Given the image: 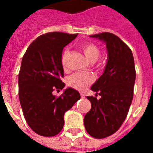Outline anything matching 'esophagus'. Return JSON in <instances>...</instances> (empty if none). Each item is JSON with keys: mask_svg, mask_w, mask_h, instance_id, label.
Wrapping results in <instances>:
<instances>
[{"mask_svg": "<svg viewBox=\"0 0 153 153\" xmlns=\"http://www.w3.org/2000/svg\"><path fill=\"white\" fill-rule=\"evenodd\" d=\"M80 95H81V97H82V98H84V97H85V95H84V93H81Z\"/></svg>", "mask_w": 153, "mask_h": 153, "instance_id": "1", "label": "esophagus"}]
</instances>
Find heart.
Instances as JSON below:
<instances>
[{
    "instance_id": "1",
    "label": "heart",
    "mask_w": 153,
    "mask_h": 153,
    "mask_svg": "<svg viewBox=\"0 0 153 153\" xmlns=\"http://www.w3.org/2000/svg\"><path fill=\"white\" fill-rule=\"evenodd\" d=\"M81 49L85 55V56L88 60L91 63H94L98 60L100 56V50L96 45L93 43H85L81 46ZM69 54V50L65 49L64 51L60 62L62 66H65L66 64L67 56ZM94 81V76L91 73H75L70 75L67 79V85L74 89L79 90V91H83L87 87L89 86L91 83Z\"/></svg>"
}]
</instances>
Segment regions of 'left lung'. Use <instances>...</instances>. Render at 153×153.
<instances>
[{
  "label": "left lung",
  "instance_id": "1",
  "mask_svg": "<svg viewBox=\"0 0 153 153\" xmlns=\"http://www.w3.org/2000/svg\"><path fill=\"white\" fill-rule=\"evenodd\" d=\"M106 44L107 62L104 72L91 90L101 96H89L91 110L84 116V126L92 137L103 138L118 130L128 115L134 97V60L130 48L111 33L91 35Z\"/></svg>",
  "mask_w": 153,
  "mask_h": 153
}]
</instances>
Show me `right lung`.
I'll return each mask as SVG.
<instances>
[{
  "label": "right lung",
  "mask_w": 153,
  "mask_h": 153,
  "mask_svg": "<svg viewBox=\"0 0 153 153\" xmlns=\"http://www.w3.org/2000/svg\"><path fill=\"white\" fill-rule=\"evenodd\" d=\"M78 34L51 32L41 35L32 42L23 56L19 74V97L28 126L38 134L51 137L64 126V115L80 99L72 88L61 96L52 94L65 84L60 62L64 47Z\"/></svg>",
  "instance_id": "obj_1"
}]
</instances>
